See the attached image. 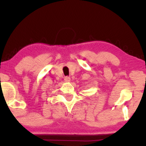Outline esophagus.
<instances>
[{
  "mask_svg": "<svg viewBox=\"0 0 146 146\" xmlns=\"http://www.w3.org/2000/svg\"><path fill=\"white\" fill-rule=\"evenodd\" d=\"M64 81L66 82H69L70 81H71V78H69V77H65L64 78Z\"/></svg>",
  "mask_w": 146,
  "mask_h": 146,
  "instance_id": "1",
  "label": "esophagus"
}]
</instances>
